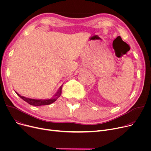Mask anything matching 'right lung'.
I'll use <instances>...</instances> for the list:
<instances>
[{
  "instance_id": "1",
  "label": "right lung",
  "mask_w": 151,
  "mask_h": 151,
  "mask_svg": "<svg viewBox=\"0 0 151 151\" xmlns=\"http://www.w3.org/2000/svg\"><path fill=\"white\" fill-rule=\"evenodd\" d=\"M62 87L59 88V90L58 91V92H57V93L55 95L54 97L52 98V99H47V100H37V99H29V98H27L26 97L24 96H21L20 95L15 91V92L17 93V94L18 96L21 98L23 100H24L25 101H26L27 103H28L29 104L33 105V106H42V105H47L51 104L52 103L54 102L55 100L58 99V97H60V94H61V90H62Z\"/></svg>"
}]
</instances>
